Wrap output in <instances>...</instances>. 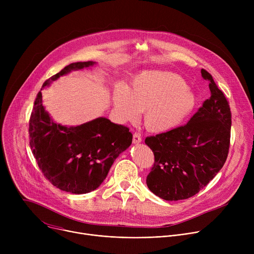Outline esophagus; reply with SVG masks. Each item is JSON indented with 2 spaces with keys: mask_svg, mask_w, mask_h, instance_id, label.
Segmentation results:
<instances>
[{
  "mask_svg": "<svg viewBox=\"0 0 254 254\" xmlns=\"http://www.w3.org/2000/svg\"><path fill=\"white\" fill-rule=\"evenodd\" d=\"M141 141V136L138 132H134L132 135V142L133 143H138Z\"/></svg>",
  "mask_w": 254,
  "mask_h": 254,
  "instance_id": "1",
  "label": "esophagus"
}]
</instances>
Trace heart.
<instances>
[{
	"label": "heart",
	"instance_id": "b5f03b06",
	"mask_svg": "<svg viewBox=\"0 0 254 254\" xmlns=\"http://www.w3.org/2000/svg\"><path fill=\"white\" fill-rule=\"evenodd\" d=\"M196 102L184 78L164 70L140 72L130 88L120 83L113 96L115 111L122 121L134 122L144 112V126L153 132L169 131L182 124Z\"/></svg>",
	"mask_w": 254,
	"mask_h": 254
}]
</instances>
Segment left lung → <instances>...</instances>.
I'll return each mask as SVG.
<instances>
[{
  "instance_id": "obj_1",
  "label": "left lung",
  "mask_w": 254,
  "mask_h": 254,
  "mask_svg": "<svg viewBox=\"0 0 254 254\" xmlns=\"http://www.w3.org/2000/svg\"><path fill=\"white\" fill-rule=\"evenodd\" d=\"M201 74L209 81L211 96L188 124L144 139L155 156L147 185L166 201L196 195L222 169L228 156L229 102L207 70L202 69Z\"/></svg>"
}]
</instances>
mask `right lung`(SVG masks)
<instances>
[{"label": "right lung", "instance_id": "right-lung-1", "mask_svg": "<svg viewBox=\"0 0 254 254\" xmlns=\"http://www.w3.org/2000/svg\"><path fill=\"white\" fill-rule=\"evenodd\" d=\"M93 64L71 63L47 79L42 88L71 70ZM29 138L39 169L53 186L72 194H85L103 182L115 160L130 146L132 134L127 127L104 118L77 127L57 125L45 112L39 91L29 121Z\"/></svg>", "mask_w": 254, "mask_h": 254}]
</instances>
